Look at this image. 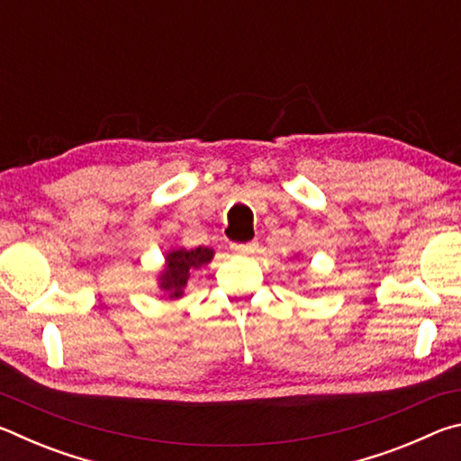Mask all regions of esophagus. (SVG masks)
<instances>
[{
  "label": "esophagus",
  "instance_id": "1",
  "mask_svg": "<svg viewBox=\"0 0 461 461\" xmlns=\"http://www.w3.org/2000/svg\"><path fill=\"white\" fill-rule=\"evenodd\" d=\"M233 254H240V256H246V254H252L256 248H258V241L252 240V241H244V244H240V241H233L230 246Z\"/></svg>",
  "mask_w": 461,
  "mask_h": 461
}]
</instances>
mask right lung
Segmentation results:
<instances>
[{
	"label": "right lung",
	"instance_id": "1",
	"mask_svg": "<svg viewBox=\"0 0 461 461\" xmlns=\"http://www.w3.org/2000/svg\"><path fill=\"white\" fill-rule=\"evenodd\" d=\"M213 249L199 246L194 249L176 248L167 254L165 270L160 272L158 286L160 291L168 293V299H181L191 272L212 262Z\"/></svg>",
	"mask_w": 461,
	"mask_h": 461
}]
</instances>
